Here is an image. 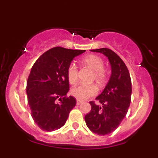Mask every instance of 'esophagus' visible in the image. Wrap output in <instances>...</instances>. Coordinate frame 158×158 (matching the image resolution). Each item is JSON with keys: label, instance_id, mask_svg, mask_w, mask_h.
Instances as JSON below:
<instances>
[{"label": "esophagus", "instance_id": "esophagus-1", "mask_svg": "<svg viewBox=\"0 0 158 158\" xmlns=\"http://www.w3.org/2000/svg\"><path fill=\"white\" fill-rule=\"evenodd\" d=\"M81 104H82V101L80 100H77V105H80Z\"/></svg>", "mask_w": 158, "mask_h": 158}]
</instances>
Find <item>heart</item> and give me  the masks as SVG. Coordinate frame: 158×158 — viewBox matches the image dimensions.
I'll return each mask as SVG.
<instances>
[{"instance_id": "obj_1", "label": "heart", "mask_w": 158, "mask_h": 158, "mask_svg": "<svg viewBox=\"0 0 158 158\" xmlns=\"http://www.w3.org/2000/svg\"><path fill=\"white\" fill-rule=\"evenodd\" d=\"M82 65L88 67L93 71V79L102 85L105 82L107 77V72L104 67V61L98 55L89 54L84 57L81 60ZM66 75L68 81L70 84H75L77 81L78 69L74 64H70L66 70ZM97 93V87L93 84L85 85L81 84L74 86L71 89V94L81 100H85L90 96H93Z\"/></svg>"}]
</instances>
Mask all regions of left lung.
I'll use <instances>...</instances> for the list:
<instances>
[{"label": "left lung", "mask_w": 158, "mask_h": 158, "mask_svg": "<svg viewBox=\"0 0 158 158\" xmlns=\"http://www.w3.org/2000/svg\"><path fill=\"white\" fill-rule=\"evenodd\" d=\"M104 54L110 62L111 74L104 91L96 98L101 104L90 101L92 109L85 116L86 125L93 133L105 135L115 131L126 116L131 104V79L120 57L108 48L91 50Z\"/></svg>", "instance_id": "obj_1"}]
</instances>
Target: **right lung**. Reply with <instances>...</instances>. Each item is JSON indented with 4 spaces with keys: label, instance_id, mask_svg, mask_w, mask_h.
I'll return each instance as SVG.
<instances>
[{
    "label": "right lung",
    "instance_id": "1",
    "mask_svg": "<svg viewBox=\"0 0 158 158\" xmlns=\"http://www.w3.org/2000/svg\"><path fill=\"white\" fill-rule=\"evenodd\" d=\"M85 51L54 47L32 66L26 88L27 102L33 120L43 131H53L64 126L76 105L74 97L66 96L69 89L66 70L72 60ZM58 98L60 102L57 103Z\"/></svg>",
    "mask_w": 158,
    "mask_h": 158
}]
</instances>
